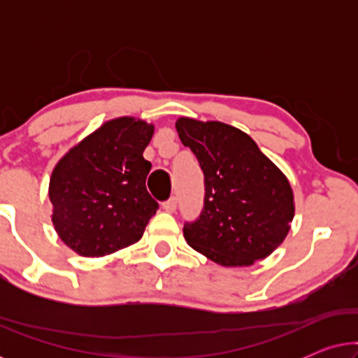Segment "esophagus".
I'll use <instances>...</instances> for the list:
<instances>
[{
  "instance_id": "obj_1",
  "label": "esophagus",
  "mask_w": 358,
  "mask_h": 358,
  "mask_svg": "<svg viewBox=\"0 0 358 358\" xmlns=\"http://www.w3.org/2000/svg\"><path fill=\"white\" fill-rule=\"evenodd\" d=\"M163 208H164L168 213L176 212V208H178V200H176L174 197H171L169 200H166V202L163 203Z\"/></svg>"
}]
</instances>
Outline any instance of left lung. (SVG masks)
Segmentation results:
<instances>
[{
	"instance_id": "obj_1",
	"label": "left lung",
	"mask_w": 358,
	"mask_h": 358,
	"mask_svg": "<svg viewBox=\"0 0 358 358\" xmlns=\"http://www.w3.org/2000/svg\"><path fill=\"white\" fill-rule=\"evenodd\" d=\"M176 130L205 178L202 213L184 224L189 246L224 267L252 266L271 256L295 215L287 176L236 127L180 117Z\"/></svg>"
}]
</instances>
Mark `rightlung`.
<instances>
[{"mask_svg":"<svg viewBox=\"0 0 358 358\" xmlns=\"http://www.w3.org/2000/svg\"><path fill=\"white\" fill-rule=\"evenodd\" d=\"M155 125L119 117L73 146L53 168L52 222L68 248L102 257L140 241L158 202L146 190L143 151Z\"/></svg>","mask_w":358,"mask_h":358,"instance_id":"obj_1","label":"right lung"}]
</instances>
